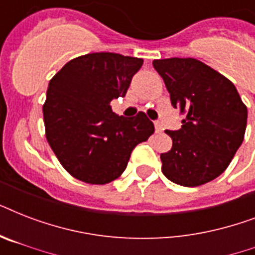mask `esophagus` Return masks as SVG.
<instances>
[{
    "label": "esophagus",
    "instance_id": "esophagus-1",
    "mask_svg": "<svg viewBox=\"0 0 255 255\" xmlns=\"http://www.w3.org/2000/svg\"><path fill=\"white\" fill-rule=\"evenodd\" d=\"M155 128H156V132H157V133L163 132V126H161V123H159V122H156L155 123Z\"/></svg>",
    "mask_w": 255,
    "mask_h": 255
}]
</instances>
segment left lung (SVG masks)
<instances>
[{
    "mask_svg": "<svg viewBox=\"0 0 255 255\" xmlns=\"http://www.w3.org/2000/svg\"><path fill=\"white\" fill-rule=\"evenodd\" d=\"M170 102L185 115L172 137L170 151L161 153L165 177L182 186L212 181L229 167L244 141L248 108L236 86L194 58L155 59Z\"/></svg>",
    "mask_w": 255,
    "mask_h": 255,
    "instance_id": "left-lung-1",
    "label": "left lung"
}]
</instances>
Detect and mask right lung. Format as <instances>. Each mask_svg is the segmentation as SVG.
Instances as JSON below:
<instances>
[{"mask_svg":"<svg viewBox=\"0 0 255 255\" xmlns=\"http://www.w3.org/2000/svg\"><path fill=\"white\" fill-rule=\"evenodd\" d=\"M141 58L92 53L74 58L49 83L43 104L46 139L73 177L103 185L123 173L133 148L155 127L144 112L115 115L112 99L126 96Z\"/></svg>","mask_w":255,"mask_h":255,"instance_id":"add662e5","label":"right lung"}]
</instances>
